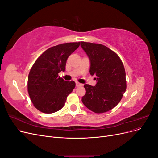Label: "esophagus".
Masks as SVG:
<instances>
[{"instance_id": "34e87169", "label": "esophagus", "mask_w": 158, "mask_h": 158, "mask_svg": "<svg viewBox=\"0 0 158 158\" xmlns=\"http://www.w3.org/2000/svg\"><path fill=\"white\" fill-rule=\"evenodd\" d=\"M82 84H80V83L78 82H76V87H80V86H82Z\"/></svg>"}]
</instances>
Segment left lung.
Here are the masks:
<instances>
[{
  "mask_svg": "<svg viewBox=\"0 0 158 158\" xmlns=\"http://www.w3.org/2000/svg\"><path fill=\"white\" fill-rule=\"evenodd\" d=\"M80 46L90 62L89 73L97 83L95 86L84 84V106L96 113L110 111L121 101L127 88L126 74L119 56L102 44L82 41Z\"/></svg>",
  "mask_w": 158,
  "mask_h": 158,
  "instance_id": "left-lung-1",
  "label": "left lung"
}]
</instances>
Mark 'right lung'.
<instances>
[{
	"mask_svg": "<svg viewBox=\"0 0 158 158\" xmlns=\"http://www.w3.org/2000/svg\"><path fill=\"white\" fill-rule=\"evenodd\" d=\"M80 42L66 43L46 50L33 64L27 80V90L34 107L45 113L58 111L73 92L74 81H65L58 75L65 70L66 60Z\"/></svg>",
	"mask_w": 158,
	"mask_h": 158,
	"instance_id": "1",
	"label": "right lung"
}]
</instances>
